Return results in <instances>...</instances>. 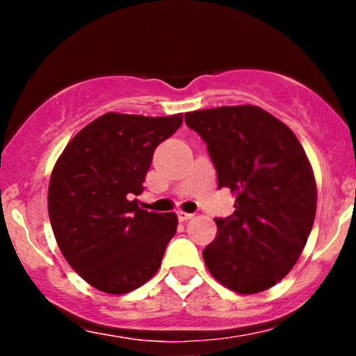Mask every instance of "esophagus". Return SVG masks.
I'll list each match as a JSON object with an SVG mask.
<instances>
[{"label": "esophagus", "instance_id": "1", "mask_svg": "<svg viewBox=\"0 0 356 356\" xmlns=\"http://www.w3.org/2000/svg\"><path fill=\"white\" fill-rule=\"evenodd\" d=\"M177 217H179V220H181V222H186V220H189V218L195 217V213H188V211L179 210L177 211Z\"/></svg>", "mask_w": 356, "mask_h": 356}]
</instances>
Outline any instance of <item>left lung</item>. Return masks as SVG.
Masks as SVG:
<instances>
[{
	"label": "left lung",
	"instance_id": "left-lung-1",
	"mask_svg": "<svg viewBox=\"0 0 356 356\" xmlns=\"http://www.w3.org/2000/svg\"><path fill=\"white\" fill-rule=\"evenodd\" d=\"M207 143L218 189L236 195L234 213L215 218L203 250L222 286L241 294L272 288L300 258L317 210L314 170L294 132L260 106H218L186 113Z\"/></svg>",
	"mask_w": 356,
	"mask_h": 356
}]
</instances>
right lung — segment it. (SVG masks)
Wrapping results in <instances>:
<instances>
[{"label":"right lung","instance_id":"1","mask_svg":"<svg viewBox=\"0 0 356 356\" xmlns=\"http://www.w3.org/2000/svg\"><path fill=\"white\" fill-rule=\"evenodd\" d=\"M182 124L170 117L110 113L86 125L51 172L48 213L70 267L110 294L138 289L156 274L177 231V215L139 208L153 153Z\"/></svg>","mask_w":356,"mask_h":356}]
</instances>
